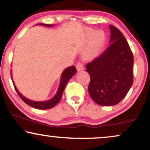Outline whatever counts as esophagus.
<instances>
[{"label":"esophagus","instance_id":"obj_1","mask_svg":"<svg viewBox=\"0 0 150 150\" xmlns=\"http://www.w3.org/2000/svg\"><path fill=\"white\" fill-rule=\"evenodd\" d=\"M76 67L78 71H81L84 70V66H83V65L82 64V63H78L76 65Z\"/></svg>","mask_w":150,"mask_h":150}]
</instances>
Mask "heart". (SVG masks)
<instances>
[{"label": "heart", "mask_w": 150, "mask_h": 150, "mask_svg": "<svg viewBox=\"0 0 150 150\" xmlns=\"http://www.w3.org/2000/svg\"><path fill=\"white\" fill-rule=\"evenodd\" d=\"M105 43V35L101 30L96 32L92 36L89 45L84 52L83 57L85 59L95 58L101 52Z\"/></svg>", "instance_id": "b5f03b06"}]
</instances>
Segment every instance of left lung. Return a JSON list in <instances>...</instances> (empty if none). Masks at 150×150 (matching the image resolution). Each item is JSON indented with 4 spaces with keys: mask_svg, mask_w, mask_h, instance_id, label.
<instances>
[{
    "mask_svg": "<svg viewBox=\"0 0 150 150\" xmlns=\"http://www.w3.org/2000/svg\"><path fill=\"white\" fill-rule=\"evenodd\" d=\"M109 46L86 65L89 95L96 104L114 106L125 98L133 83V54L122 33L109 26Z\"/></svg>",
    "mask_w": 150,
    "mask_h": 150,
    "instance_id": "obj_1",
    "label": "left lung"
}]
</instances>
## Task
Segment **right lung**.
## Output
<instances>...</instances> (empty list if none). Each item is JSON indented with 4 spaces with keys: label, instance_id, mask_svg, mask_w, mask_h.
Instances as JSON below:
<instances>
[{
    "label": "right lung",
    "instance_id": "add662e5",
    "mask_svg": "<svg viewBox=\"0 0 150 150\" xmlns=\"http://www.w3.org/2000/svg\"><path fill=\"white\" fill-rule=\"evenodd\" d=\"M38 24L39 25L48 26V27H52V26H54V24H46L43 23H40ZM36 25H38V24H36ZM76 72V67L74 66V65H71V66H69L68 67H67V68H65L64 70H63L62 74H61V76L60 78V83H59L57 93H55V95L53 96L51 99L48 100H44V101H34V100H31L30 99H28V98H26V97H24V96L22 95L19 91H18V89H17V87H16L15 83H14L13 79H12L11 70V77L12 81H13L14 87H15L16 92H17L18 96H20V98H21V99L23 100L26 104H27L28 105L32 106V107H33L35 108H37V109L45 110V109H50V108H52L59 103L61 97H62L63 91H64L65 86H66L69 80H70L71 78L75 75Z\"/></svg>",
    "mask_w": 150,
    "mask_h": 150
}]
</instances>
